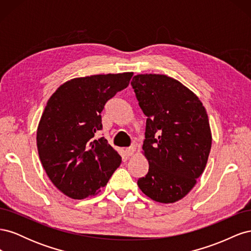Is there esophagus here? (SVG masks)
I'll use <instances>...</instances> for the list:
<instances>
[{"label":"esophagus","instance_id":"1","mask_svg":"<svg viewBox=\"0 0 251 251\" xmlns=\"http://www.w3.org/2000/svg\"><path fill=\"white\" fill-rule=\"evenodd\" d=\"M136 151V148L133 147V148H128L125 151V154L126 157H131L132 155H134V153Z\"/></svg>","mask_w":251,"mask_h":251}]
</instances>
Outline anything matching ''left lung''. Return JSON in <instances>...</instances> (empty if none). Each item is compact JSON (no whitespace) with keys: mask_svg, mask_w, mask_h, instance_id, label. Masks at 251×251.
<instances>
[{"mask_svg":"<svg viewBox=\"0 0 251 251\" xmlns=\"http://www.w3.org/2000/svg\"><path fill=\"white\" fill-rule=\"evenodd\" d=\"M131 85L147 116L142 154L149 172L137 184L151 200L177 202L192 191L208 160L206 110L193 91L168 75L138 74Z\"/></svg>","mask_w":251,"mask_h":251,"instance_id":"left-lung-1","label":"left lung"}]
</instances>
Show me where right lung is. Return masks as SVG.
<instances>
[{
    "mask_svg": "<svg viewBox=\"0 0 251 251\" xmlns=\"http://www.w3.org/2000/svg\"><path fill=\"white\" fill-rule=\"evenodd\" d=\"M133 72L72 78L51 95L36 131L40 160L58 191L74 200L107 185L121 157L100 137L105 102L130 83Z\"/></svg>",
    "mask_w": 251,
    "mask_h": 251,
    "instance_id": "obj_1",
    "label": "right lung"
}]
</instances>
